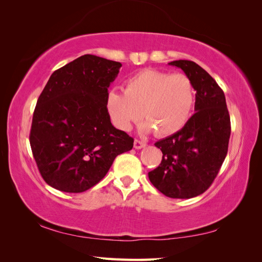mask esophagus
Returning <instances> with one entry per match:
<instances>
[{
  "label": "esophagus",
  "mask_w": 262,
  "mask_h": 262,
  "mask_svg": "<svg viewBox=\"0 0 262 262\" xmlns=\"http://www.w3.org/2000/svg\"><path fill=\"white\" fill-rule=\"evenodd\" d=\"M145 146H146V143H144V142H142V141H140V140H135V141H134V147H135L136 149H141V148L145 147Z\"/></svg>",
  "instance_id": "esophagus-1"
}]
</instances>
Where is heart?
Segmentation results:
<instances>
[{"instance_id": "obj_1", "label": "heart", "mask_w": 262, "mask_h": 262, "mask_svg": "<svg viewBox=\"0 0 262 262\" xmlns=\"http://www.w3.org/2000/svg\"><path fill=\"white\" fill-rule=\"evenodd\" d=\"M194 105V88L182 73L145 70L126 81L125 91L108 94L107 109L116 127L129 129L144 116L143 133L158 130L161 136L176 134L186 126Z\"/></svg>"}]
</instances>
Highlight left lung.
I'll return each instance as SVG.
<instances>
[{"label": "left lung", "mask_w": 262, "mask_h": 262, "mask_svg": "<svg viewBox=\"0 0 262 262\" xmlns=\"http://www.w3.org/2000/svg\"><path fill=\"white\" fill-rule=\"evenodd\" d=\"M169 64L191 80L196 113L181 130L155 143L163 157L148 179L166 197L188 199L207 190L219 173L229 148L231 120L224 92L207 72L191 60Z\"/></svg>", "instance_id": "obj_1"}]
</instances>
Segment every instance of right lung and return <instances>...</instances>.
<instances>
[{"label": "right lung", "mask_w": 262, "mask_h": 262, "mask_svg": "<svg viewBox=\"0 0 262 262\" xmlns=\"http://www.w3.org/2000/svg\"><path fill=\"white\" fill-rule=\"evenodd\" d=\"M121 64L83 55L56 70L38 98L30 146L42 179L65 192H83L107 174L134 138L117 129L107 109L108 88Z\"/></svg>", "instance_id": "1"}]
</instances>
